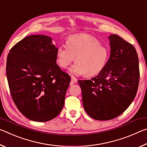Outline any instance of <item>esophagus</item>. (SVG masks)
Returning a JSON list of instances; mask_svg holds the SVG:
<instances>
[{
  "instance_id": "1",
  "label": "esophagus",
  "mask_w": 147,
  "mask_h": 147,
  "mask_svg": "<svg viewBox=\"0 0 147 147\" xmlns=\"http://www.w3.org/2000/svg\"><path fill=\"white\" fill-rule=\"evenodd\" d=\"M77 82V79L74 76H71V83L72 84H73L74 83H76Z\"/></svg>"
}]
</instances>
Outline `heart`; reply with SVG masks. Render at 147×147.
I'll return each instance as SVG.
<instances>
[{
    "label": "heart",
    "instance_id": "b5f03b06",
    "mask_svg": "<svg viewBox=\"0 0 147 147\" xmlns=\"http://www.w3.org/2000/svg\"><path fill=\"white\" fill-rule=\"evenodd\" d=\"M66 45L58 47L56 61L61 68L66 69L75 58L76 63L69 71L73 75L93 76L105 67L108 49L94 37L85 34L74 35L67 39Z\"/></svg>",
    "mask_w": 147,
    "mask_h": 147
}]
</instances>
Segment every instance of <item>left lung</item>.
<instances>
[{"label": "left lung", "instance_id": "8db88e82", "mask_svg": "<svg viewBox=\"0 0 147 147\" xmlns=\"http://www.w3.org/2000/svg\"><path fill=\"white\" fill-rule=\"evenodd\" d=\"M108 39L110 56L104 69L91 80L78 81L86 113L98 121L123 113L132 102L139 86L136 49L117 35L111 34Z\"/></svg>", "mask_w": 147, "mask_h": 147}]
</instances>
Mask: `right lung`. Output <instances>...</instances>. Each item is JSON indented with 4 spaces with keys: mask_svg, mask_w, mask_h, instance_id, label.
Listing matches in <instances>:
<instances>
[{
    "mask_svg": "<svg viewBox=\"0 0 147 147\" xmlns=\"http://www.w3.org/2000/svg\"><path fill=\"white\" fill-rule=\"evenodd\" d=\"M44 35L26 37L7 57L6 76L11 97L30 120L46 122L60 113L71 82L56 64L57 47Z\"/></svg>",
    "mask_w": 147,
    "mask_h": 147,
    "instance_id": "1",
    "label": "right lung"
}]
</instances>
